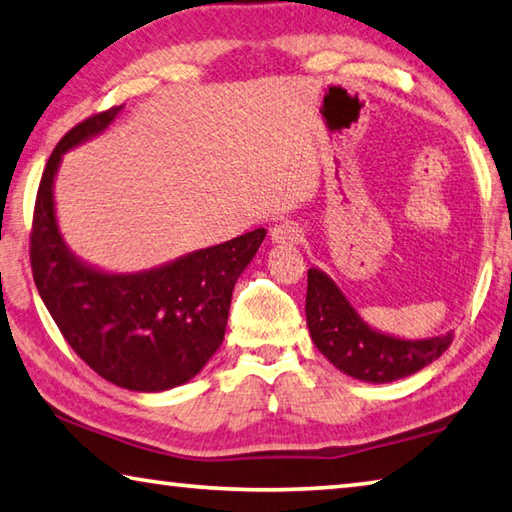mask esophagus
<instances>
[{"label": "esophagus", "instance_id": "1", "mask_svg": "<svg viewBox=\"0 0 512 512\" xmlns=\"http://www.w3.org/2000/svg\"><path fill=\"white\" fill-rule=\"evenodd\" d=\"M271 239L275 244H298L300 241V228L293 221H280L271 228Z\"/></svg>", "mask_w": 512, "mask_h": 512}]
</instances>
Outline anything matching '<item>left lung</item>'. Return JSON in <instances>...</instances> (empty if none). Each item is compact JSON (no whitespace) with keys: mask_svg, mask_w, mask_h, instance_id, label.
Listing matches in <instances>:
<instances>
[{"mask_svg":"<svg viewBox=\"0 0 512 512\" xmlns=\"http://www.w3.org/2000/svg\"><path fill=\"white\" fill-rule=\"evenodd\" d=\"M307 325L316 348L336 368L372 384L402 379L436 361L454 341V332L424 341L379 334L359 318L339 287L316 268L307 271Z\"/></svg>","mask_w":512,"mask_h":512,"instance_id":"8db88e82","label":"left lung"}]
</instances>
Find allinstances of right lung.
I'll list each match as a JSON object with an SVG mask.
<instances>
[{"instance_id":"add662e5","label":"right lung","mask_w":512,"mask_h":512,"mask_svg":"<svg viewBox=\"0 0 512 512\" xmlns=\"http://www.w3.org/2000/svg\"><path fill=\"white\" fill-rule=\"evenodd\" d=\"M119 110L83 119L49 155L33 207L29 257L40 298L69 348L112 384L155 393L185 384L219 350L232 289L266 230L137 275H108L72 257L54 216V173L60 155L103 131Z\"/></svg>"}]
</instances>
